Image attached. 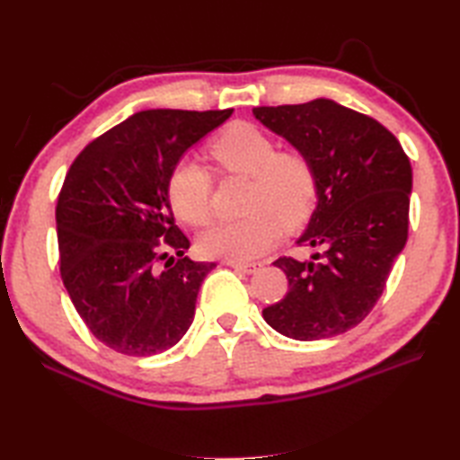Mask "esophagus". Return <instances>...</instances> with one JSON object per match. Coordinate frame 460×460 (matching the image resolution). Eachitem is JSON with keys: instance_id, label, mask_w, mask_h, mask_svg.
<instances>
[{"instance_id": "esophagus-1", "label": "esophagus", "mask_w": 460, "mask_h": 460, "mask_svg": "<svg viewBox=\"0 0 460 460\" xmlns=\"http://www.w3.org/2000/svg\"><path fill=\"white\" fill-rule=\"evenodd\" d=\"M225 265H229V267H233V270H237V271H243V273H247V275H252V273H255V271L261 270V263H237V261H225Z\"/></svg>"}]
</instances>
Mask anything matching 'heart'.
I'll return each instance as SVG.
<instances>
[{
    "instance_id": "obj_1",
    "label": "heart",
    "mask_w": 460,
    "mask_h": 460,
    "mask_svg": "<svg viewBox=\"0 0 460 460\" xmlns=\"http://www.w3.org/2000/svg\"><path fill=\"white\" fill-rule=\"evenodd\" d=\"M223 171L252 177L245 219L223 221L199 237L208 259L247 263L278 243L283 227H297L312 213L317 179L312 163L299 153H279L275 140L249 122L229 127L211 145ZM213 177L203 164L181 161L169 179V201L181 221L193 227L211 217Z\"/></svg>"
}]
</instances>
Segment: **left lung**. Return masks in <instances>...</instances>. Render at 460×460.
Wrapping results in <instances>:
<instances>
[{"label": "left lung", "instance_id": "1", "mask_svg": "<svg viewBox=\"0 0 460 460\" xmlns=\"http://www.w3.org/2000/svg\"><path fill=\"white\" fill-rule=\"evenodd\" d=\"M253 116L312 163L315 208L297 245L320 249L312 261L279 257L289 291L263 320L291 340L340 336L382 296L408 239L412 166L378 120L330 98L259 106Z\"/></svg>", "mask_w": 460, "mask_h": 460}]
</instances>
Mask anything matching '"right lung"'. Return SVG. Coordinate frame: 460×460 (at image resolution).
Instances as JSON below:
<instances>
[{"instance_id": "obj_1", "label": "right lung", "mask_w": 460, "mask_h": 460, "mask_svg": "<svg viewBox=\"0 0 460 460\" xmlns=\"http://www.w3.org/2000/svg\"><path fill=\"white\" fill-rule=\"evenodd\" d=\"M231 114L137 112L92 140L66 174L56 207L62 281L88 330L114 352L161 354L193 323L215 263L185 257L190 243L174 225L169 179L182 155Z\"/></svg>"}]
</instances>
